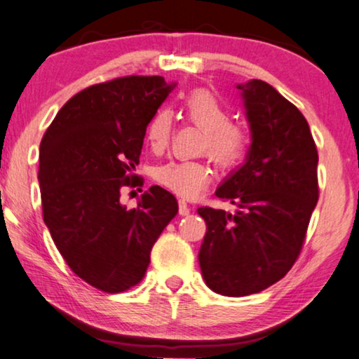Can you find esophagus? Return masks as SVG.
<instances>
[{"instance_id": "obj_1", "label": "esophagus", "mask_w": 359, "mask_h": 359, "mask_svg": "<svg viewBox=\"0 0 359 359\" xmlns=\"http://www.w3.org/2000/svg\"><path fill=\"white\" fill-rule=\"evenodd\" d=\"M189 210H191L189 204L186 203V201H181V199H180V214H181V215H188Z\"/></svg>"}]
</instances>
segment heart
<instances>
[{
  "label": "heart",
  "mask_w": 359,
  "mask_h": 359,
  "mask_svg": "<svg viewBox=\"0 0 359 359\" xmlns=\"http://www.w3.org/2000/svg\"><path fill=\"white\" fill-rule=\"evenodd\" d=\"M183 112L191 124L203 130L201 151H205L220 170H232L248 154V127L232 121V109L209 90L191 91L183 101ZM173 130V117L166 107L150 116L145 137L151 150L166 149ZM212 170L203 160H171L155 170V180L181 198H194L209 184Z\"/></svg>",
  "instance_id": "obj_1"
}]
</instances>
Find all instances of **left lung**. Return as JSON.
Instances as JSON below:
<instances>
[{
    "label": "left lung",
    "instance_id": "1",
    "mask_svg": "<svg viewBox=\"0 0 359 359\" xmlns=\"http://www.w3.org/2000/svg\"><path fill=\"white\" fill-rule=\"evenodd\" d=\"M238 90L253 142L247 163L215 191L237 212L198 209L208 227L201 271L214 292L229 297L259 292L286 276L318 201V154L302 112L266 81Z\"/></svg>",
    "mask_w": 359,
    "mask_h": 359
}]
</instances>
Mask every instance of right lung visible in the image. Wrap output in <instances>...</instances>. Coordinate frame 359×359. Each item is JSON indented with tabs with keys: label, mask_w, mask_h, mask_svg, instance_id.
I'll return each mask as SVG.
<instances>
[{
	"label": "right lung",
	"mask_w": 359,
	"mask_h": 359,
	"mask_svg": "<svg viewBox=\"0 0 359 359\" xmlns=\"http://www.w3.org/2000/svg\"><path fill=\"white\" fill-rule=\"evenodd\" d=\"M173 85L163 76H119L68 100L41 142L39 184L43 222L78 278L102 292H124L145 276L150 252L178 212L160 186L139 205L121 189L144 184L134 173L145 127Z\"/></svg>",
	"instance_id": "add662e5"
}]
</instances>
